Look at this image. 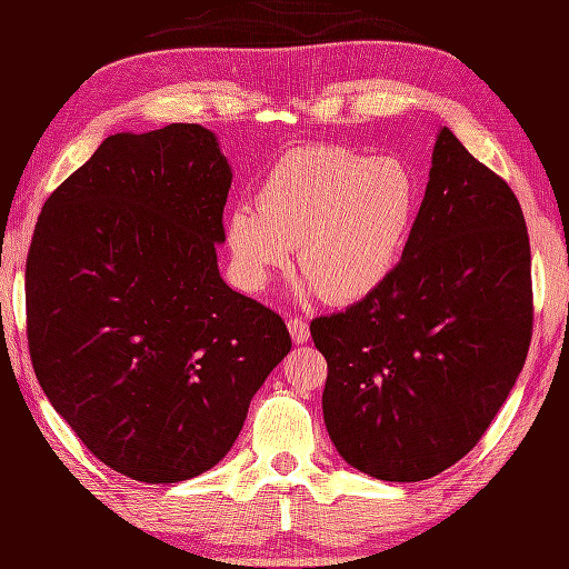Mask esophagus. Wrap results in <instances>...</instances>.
<instances>
[{
    "label": "esophagus",
    "mask_w": 569,
    "mask_h": 569,
    "mask_svg": "<svg viewBox=\"0 0 569 569\" xmlns=\"http://www.w3.org/2000/svg\"><path fill=\"white\" fill-rule=\"evenodd\" d=\"M288 330H291V337H293L296 345L308 342L310 325H308L306 318H291V320H288Z\"/></svg>",
    "instance_id": "1"
}]
</instances>
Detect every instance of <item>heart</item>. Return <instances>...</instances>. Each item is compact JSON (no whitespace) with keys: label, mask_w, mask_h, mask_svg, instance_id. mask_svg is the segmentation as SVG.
<instances>
[{"label":"heart","mask_w":569,"mask_h":569,"mask_svg":"<svg viewBox=\"0 0 569 569\" xmlns=\"http://www.w3.org/2000/svg\"><path fill=\"white\" fill-rule=\"evenodd\" d=\"M420 186L393 159L342 147H308L281 156L259 190V204L227 214V244L239 281L261 291L291 261L322 298L352 303L396 271L413 232Z\"/></svg>","instance_id":"b5f03b06"}]
</instances>
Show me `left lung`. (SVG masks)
Wrapping results in <instances>:
<instances>
[{
	"mask_svg": "<svg viewBox=\"0 0 569 569\" xmlns=\"http://www.w3.org/2000/svg\"><path fill=\"white\" fill-rule=\"evenodd\" d=\"M328 359L322 413L347 465L420 481L459 462L509 398L533 335L523 210L442 127L396 271L310 322Z\"/></svg>",
	"mask_w": 569,
	"mask_h": 569,
	"instance_id": "obj_1",
	"label": "left lung"
}]
</instances>
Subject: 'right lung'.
<instances>
[{
	"instance_id": "obj_1",
	"label": "right lung",
	"mask_w": 569,
	"mask_h": 569,
	"mask_svg": "<svg viewBox=\"0 0 569 569\" xmlns=\"http://www.w3.org/2000/svg\"><path fill=\"white\" fill-rule=\"evenodd\" d=\"M229 186L210 129L124 131L51 192L33 229L36 379L100 462L147 485L220 462L291 352L281 316L217 269Z\"/></svg>"
}]
</instances>
